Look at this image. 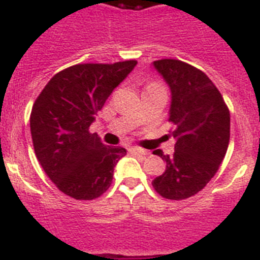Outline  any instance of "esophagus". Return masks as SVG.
I'll return each instance as SVG.
<instances>
[{"label": "esophagus", "instance_id": "esophagus-1", "mask_svg": "<svg viewBox=\"0 0 260 260\" xmlns=\"http://www.w3.org/2000/svg\"><path fill=\"white\" fill-rule=\"evenodd\" d=\"M131 152H132V154L143 155V156H148V155H150L148 151L143 150V148H139V147H132V148H131Z\"/></svg>", "mask_w": 260, "mask_h": 260}]
</instances>
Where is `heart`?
Wrapping results in <instances>:
<instances>
[{
	"mask_svg": "<svg viewBox=\"0 0 260 260\" xmlns=\"http://www.w3.org/2000/svg\"><path fill=\"white\" fill-rule=\"evenodd\" d=\"M148 86H159L158 83H151V85H148Z\"/></svg>",
	"mask_w": 260,
	"mask_h": 260,
	"instance_id": "b5f03b06",
	"label": "heart"
}]
</instances>
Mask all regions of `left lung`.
Wrapping results in <instances>:
<instances>
[{"label":"left lung","instance_id":"obj_1","mask_svg":"<svg viewBox=\"0 0 260 260\" xmlns=\"http://www.w3.org/2000/svg\"><path fill=\"white\" fill-rule=\"evenodd\" d=\"M171 90L169 121L175 139L173 155L154 151L166 171L152 181L167 200H185L201 191L217 173L230 144L231 117L221 93L205 73L177 59L155 60Z\"/></svg>","mask_w":260,"mask_h":260}]
</instances>
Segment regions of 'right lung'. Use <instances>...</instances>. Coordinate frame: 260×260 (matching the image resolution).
I'll return each mask as SVG.
<instances>
[{
    "instance_id": "1",
    "label": "right lung",
    "mask_w": 260,
    "mask_h": 260,
    "mask_svg": "<svg viewBox=\"0 0 260 260\" xmlns=\"http://www.w3.org/2000/svg\"><path fill=\"white\" fill-rule=\"evenodd\" d=\"M136 63L75 64L55 74L36 98L29 118L35 154L69 197L94 200L112 185L114 166L126 150L105 146L89 128Z\"/></svg>"
}]
</instances>
